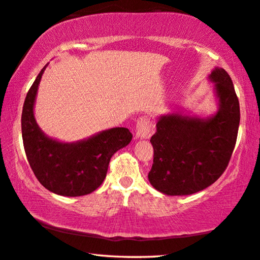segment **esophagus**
<instances>
[{
	"label": "esophagus",
	"instance_id": "34e87169",
	"mask_svg": "<svg viewBox=\"0 0 260 260\" xmlns=\"http://www.w3.org/2000/svg\"><path fill=\"white\" fill-rule=\"evenodd\" d=\"M153 132V123L150 119L143 117L138 120L135 127V138L137 139H149Z\"/></svg>",
	"mask_w": 260,
	"mask_h": 260
}]
</instances>
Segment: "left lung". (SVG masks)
<instances>
[{"label":"left lung","instance_id":"8db88e82","mask_svg":"<svg viewBox=\"0 0 260 260\" xmlns=\"http://www.w3.org/2000/svg\"><path fill=\"white\" fill-rule=\"evenodd\" d=\"M209 80L218 104L215 114L175 111L157 118L148 180L165 195H191L208 188L224 173L234 152L241 120L234 84L222 68L212 70Z\"/></svg>","mask_w":260,"mask_h":260}]
</instances>
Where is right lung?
I'll return each mask as SVG.
<instances>
[{"label":"right lung","instance_id":"obj_1","mask_svg":"<svg viewBox=\"0 0 260 260\" xmlns=\"http://www.w3.org/2000/svg\"><path fill=\"white\" fill-rule=\"evenodd\" d=\"M42 69L25 96L22 111V138L26 158L44 188L60 196L77 197L94 191L105 180L108 164L115 152L131 142L128 128L102 131L76 142H61L46 135L34 114Z\"/></svg>","mask_w":260,"mask_h":260}]
</instances>
